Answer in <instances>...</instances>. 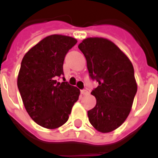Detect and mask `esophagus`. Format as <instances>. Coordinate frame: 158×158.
<instances>
[{"label":"esophagus","mask_w":158,"mask_h":158,"mask_svg":"<svg viewBox=\"0 0 158 158\" xmlns=\"http://www.w3.org/2000/svg\"><path fill=\"white\" fill-rule=\"evenodd\" d=\"M89 93L88 90H86V89H84V90H81V94L82 95H88Z\"/></svg>","instance_id":"34e87169"}]
</instances>
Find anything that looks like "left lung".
Wrapping results in <instances>:
<instances>
[{"instance_id":"1","label":"left lung","mask_w":158,"mask_h":158,"mask_svg":"<svg viewBox=\"0 0 158 158\" xmlns=\"http://www.w3.org/2000/svg\"><path fill=\"white\" fill-rule=\"evenodd\" d=\"M78 48L86 58L91 78L98 82L91 93L97 103L88 111L89 122L99 132H111L125 122L137 93L133 64L106 38H85Z\"/></svg>"}]
</instances>
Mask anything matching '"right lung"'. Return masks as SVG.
I'll return each instance as SVG.
<instances>
[{"mask_svg": "<svg viewBox=\"0 0 158 158\" xmlns=\"http://www.w3.org/2000/svg\"><path fill=\"white\" fill-rule=\"evenodd\" d=\"M76 43L69 36H48L29 49L21 62L17 85L23 103L30 117L46 129L64 125L79 99V89L56 81L64 74L65 55Z\"/></svg>", "mask_w": 158, "mask_h": 158, "instance_id": "right-lung-1", "label": "right lung"}]
</instances>
